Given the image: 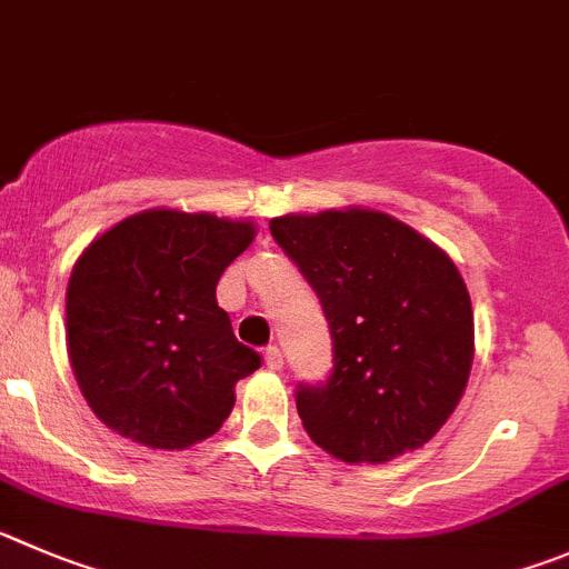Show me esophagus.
<instances>
[{
  "label": "esophagus",
  "instance_id": "esophagus-1",
  "mask_svg": "<svg viewBox=\"0 0 569 569\" xmlns=\"http://www.w3.org/2000/svg\"><path fill=\"white\" fill-rule=\"evenodd\" d=\"M263 365H267L269 370H280V368H283V353H280L278 345L267 348V353H263Z\"/></svg>",
  "mask_w": 569,
  "mask_h": 569
}]
</instances>
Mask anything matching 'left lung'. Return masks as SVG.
<instances>
[{
  "instance_id": "left-lung-1",
  "label": "left lung",
  "mask_w": 569,
  "mask_h": 569,
  "mask_svg": "<svg viewBox=\"0 0 569 569\" xmlns=\"http://www.w3.org/2000/svg\"><path fill=\"white\" fill-rule=\"evenodd\" d=\"M269 230L315 286L333 339L326 385L297 390L309 438L345 463H387L429 443L475 359L471 297L455 260L370 207L289 212Z\"/></svg>"
}]
</instances>
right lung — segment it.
<instances>
[{"label": "right lung", "instance_id": "add662e5", "mask_svg": "<svg viewBox=\"0 0 569 569\" xmlns=\"http://www.w3.org/2000/svg\"><path fill=\"white\" fill-rule=\"evenodd\" d=\"M254 221L151 207L100 232L67 283V350L94 416L148 449L221 429L260 357L232 333L216 286Z\"/></svg>", "mask_w": 569, "mask_h": 569}]
</instances>
